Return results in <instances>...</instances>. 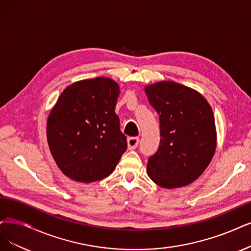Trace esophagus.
<instances>
[{
	"label": "esophagus",
	"instance_id": "1",
	"mask_svg": "<svg viewBox=\"0 0 251 251\" xmlns=\"http://www.w3.org/2000/svg\"><path fill=\"white\" fill-rule=\"evenodd\" d=\"M138 142H140V138L138 137H129L127 140V144H128V149L129 150H133L137 147Z\"/></svg>",
	"mask_w": 251,
	"mask_h": 251
}]
</instances>
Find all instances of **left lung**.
I'll use <instances>...</instances> for the list:
<instances>
[{
  "mask_svg": "<svg viewBox=\"0 0 251 251\" xmlns=\"http://www.w3.org/2000/svg\"><path fill=\"white\" fill-rule=\"evenodd\" d=\"M159 115L160 143L148 159V176L163 188L192 183L207 169L216 149L215 120L199 92L175 81L145 88Z\"/></svg>",
  "mask_w": 251,
  "mask_h": 251,
  "instance_id": "obj_1",
  "label": "left lung"
}]
</instances>
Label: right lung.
Masks as SVG:
<instances>
[{
	"mask_svg": "<svg viewBox=\"0 0 251 251\" xmlns=\"http://www.w3.org/2000/svg\"><path fill=\"white\" fill-rule=\"evenodd\" d=\"M118 83L107 77L72 83L60 95L46 126L50 150L68 178L90 183L109 176L127 150L115 107Z\"/></svg>",
	"mask_w": 251,
	"mask_h": 251,
	"instance_id": "1",
	"label": "right lung"
}]
</instances>
